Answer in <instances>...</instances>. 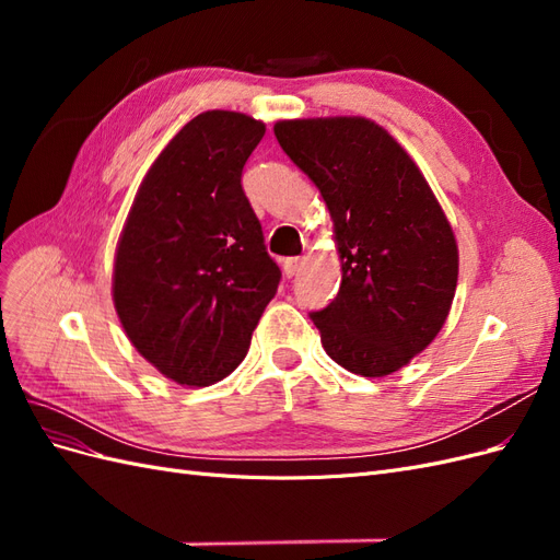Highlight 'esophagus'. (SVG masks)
<instances>
[{
  "label": "esophagus",
  "instance_id": "34e87169",
  "mask_svg": "<svg viewBox=\"0 0 560 560\" xmlns=\"http://www.w3.org/2000/svg\"><path fill=\"white\" fill-rule=\"evenodd\" d=\"M303 264H306V259L303 257H290V259H284V264H282V268H284V276L287 278H294L299 270L303 268Z\"/></svg>",
  "mask_w": 560,
  "mask_h": 560
}]
</instances>
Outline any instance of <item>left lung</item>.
<instances>
[{
	"instance_id": "1",
	"label": "left lung",
	"mask_w": 560,
	"mask_h": 560,
	"mask_svg": "<svg viewBox=\"0 0 560 560\" xmlns=\"http://www.w3.org/2000/svg\"><path fill=\"white\" fill-rule=\"evenodd\" d=\"M276 138L325 198L341 287L311 313L322 348L352 374L381 378L442 331L457 284L448 219L413 159L364 116L278 121Z\"/></svg>"
}]
</instances>
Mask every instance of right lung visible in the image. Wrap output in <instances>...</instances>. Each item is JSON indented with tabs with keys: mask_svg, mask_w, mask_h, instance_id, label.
Wrapping results in <instances>:
<instances>
[{
	"mask_svg": "<svg viewBox=\"0 0 560 560\" xmlns=\"http://www.w3.org/2000/svg\"><path fill=\"white\" fill-rule=\"evenodd\" d=\"M264 132L241 112L191 118L149 167L118 238L116 315L142 358L179 385L226 378L278 292L282 273L241 184Z\"/></svg>",
	"mask_w": 560,
	"mask_h": 560,
	"instance_id": "add662e5",
	"label": "right lung"
}]
</instances>
